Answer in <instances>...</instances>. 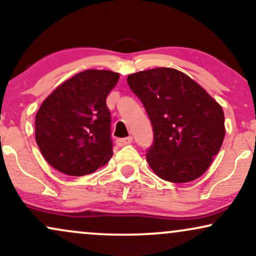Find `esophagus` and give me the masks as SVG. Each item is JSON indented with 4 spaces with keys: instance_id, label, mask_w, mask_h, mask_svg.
<instances>
[{
    "instance_id": "esophagus-1",
    "label": "esophagus",
    "mask_w": 256,
    "mask_h": 256,
    "mask_svg": "<svg viewBox=\"0 0 256 256\" xmlns=\"http://www.w3.org/2000/svg\"><path fill=\"white\" fill-rule=\"evenodd\" d=\"M130 143H132V137H125V138H119V140H116V144H118L119 146H128V144Z\"/></svg>"
}]
</instances>
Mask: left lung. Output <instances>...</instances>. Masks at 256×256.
I'll use <instances>...</instances> for the list:
<instances>
[{"label":"left lung","mask_w":256,"mask_h":256,"mask_svg":"<svg viewBox=\"0 0 256 256\" xmlns=\"http://www.w3.org/2000/svg\"><path fill=\"white\" fill-rule=\"evenodd\" d=\"M143 104L154 142L146 161L160 178L188 182L210 167L223 143L224 113L216 100L186 74L158 68L128 76Z\"/></svg>","instance_id":"1"}]
</instances>
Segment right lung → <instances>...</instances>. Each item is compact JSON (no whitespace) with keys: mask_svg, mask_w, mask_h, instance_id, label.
Instances as JSON below:
<instances>
[{"mask_svg":"<svg viewBox=\"0 0 256 256\" xmlns=\"http://www.w3.org/2000/svg\"><path fill=\"white\" fill-rule=\"evenodd\" d=\"M119 74L84 70L45 98L36 116V140L48 164L60 173H93L113 155L107 95Z\"/></svg>","mask_w":256,"mask_h":256,"instance_id":"obj_1","label":"right lung"}]
</instances>
